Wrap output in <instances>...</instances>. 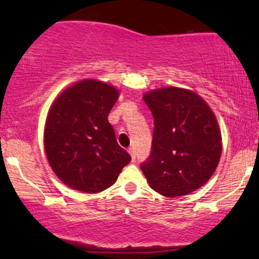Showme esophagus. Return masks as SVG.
Returning a JSON list of instances; mask_svg holds the SVG:
<instances>
[{
  "label": "esophagus",
  "mask_w": 259,
  "mask_h": 259,
  "mask_svg": "<svg viewBox=\"0 0 259 259\" xmlns=\"http://www.w3.org/2000/svg\"><path fill=\"white\" fill-rule=\"evenodd\" d=\"M129 153H130V156H132V160L133 162H135V159H136V153H135V151H134V148H129Z\"/></svg>",
  "instance_id": "obj_1"
}]
</instances>
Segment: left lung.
I'll return each instance as SVG.
<instances>
[{
    "mask_svg": "<svg viewBox=\"0 0 259 259\" xmlns=\"http://www.w3.org/2000/svg\"><path fill=\"white\" fill-rule=\"evenodd\" d=\"M145 102L153 115L152 147L140 164L154 191L184 196L206 184L222 154L218 123L195 92L164 88L148 92Z\"/></svg>",
    "mask_w": 259,
    "mask_h": 259,
    "instance_id": "1",
    "label": "left lung"
}]
</instances>
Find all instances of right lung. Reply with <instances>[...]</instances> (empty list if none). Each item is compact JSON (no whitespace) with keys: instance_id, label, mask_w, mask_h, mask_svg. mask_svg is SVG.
Masks as SVG:
<instances>
[{"instance_id":"1","label":"right lung","mask_w":259,"mask_h":259,"mask_svg":"<svg viewBox=\"0 0 259 259\" xmlns=\"http://www.w3.org/2000/svg\"><path fill=\"white\" fill-rule=\"evenodd\" d=\"M118 91L97 80L67 89L50 109L45 150L65 185L88 194L112 186L132 157L118 145L108 114Z\"/></svg>"}]
</instances>
